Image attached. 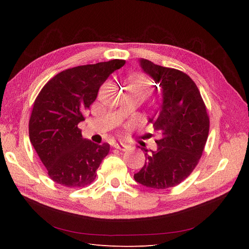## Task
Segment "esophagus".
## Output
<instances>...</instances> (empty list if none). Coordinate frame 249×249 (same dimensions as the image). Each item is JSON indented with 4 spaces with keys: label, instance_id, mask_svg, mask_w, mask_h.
Returning <instances> with one entry per match:
<instances>
[{
    "label": "esophagus",
    "instance_id": "obj_1",
    "mask_svg": "<svg viewBox=\"0 0 249 249\" xmlns=\"http://www.w3.org/2000/svg\"><path fill=\"white\" fill-rule=\"evenodd\" d=\"M114 147L119 150H123V152H124V150H126V148H127V146L123 144V143H116V144H114Z\"/></svg>",
    "mask_w": 249,
    "mask_h": 249
}]
</instances>
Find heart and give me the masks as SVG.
<instances>
[{"instance_id": "obj_1", "label": "heart", "mask_w": 249, "mask_h": 249, "mask_svg": "<svg viewBox=\"0 0 249 249\" xmlns=\"http://www.w3.org/2000/svg\"><path fill=\"white\" fill-rule=\"evenodd\" d=\"M149 86L150 83L145 77L136 76L129 82L126 88L129 90H141V91L146 93L149 91Z\"/></svg>"}]
</instances>
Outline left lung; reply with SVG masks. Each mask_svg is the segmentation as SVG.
<instances>
[{
	"label": "left lung",
	"mask_w": 249,
	"mask_h": 249,
	"mask_svg": "<svg viewBox=\"0 0 249 249\" xmlns=\"http://www.w3.org/2000/svg\"><path fill=\"white\" fill-rule=\"evenodd\" d=\"M140 65L161 87L163 100L156 116L149 119L160 134L158 148L152 153L141 148L145 164L134 178L153 189H167L182 183L196 167L208 139L210 118L196 84L187 73L146 59H141Z\"/></svg>",
	"instance_id": "left-lung-1"
}]
</instances>
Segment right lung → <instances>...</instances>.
Returning <instances> with one entry per match:
<instances>
[{"label": "right lung", "instance_id": "1", "mask_svg": "<svg viewBox=\"0 0 249 249\" xmlns=\"http://www.w3.org/2000/svg\"><path fill=\"white\" fill-rule=\"evenodd\" d=\"M124 63L114 59L65 70L37 95L29 120L30 141L55 183L81 188L95 179L110 144L83 138L78 124L85 119L103 83Z\"/></svg>", "mask_w": 249, "mask_h": 249}]
</instances>
